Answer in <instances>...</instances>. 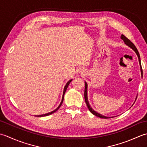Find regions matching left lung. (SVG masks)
Here are the masks:
<instances>
[{"label": "left lung", "mask_w": 147, "mask_h": 147, "mask_svg": "<svg viewBox=\"0 0 147 147\" xmlns=\"http://www.w3.org/2000/svg\"><path fill=\"white\" fill-rule=\"evenodd\" d=\"M121 38L123 40V41L124 42V43H125L126 45H127L128 47H129L131 49H132L135 52V53L136 54L137 56H138V60H139V62H140V67H141V74H142V76H143V71H142V65H141V61H140V54L139 52L138 51V50H137L136 47H135V45L133 44V43L130 41V40L126 38V37L124 36V35H121ZM85 93H84V96H85V102L86 104V105L87 107H88L89 111L92 112V113L93 114L96 115V116H97L98 117H100V118H103V119H107V118H110L111 117H106V116H104V115H103L100 114L98 113V112H96V111H95L91 107V106H90L89 102H88V96H87V87H88V85H87V83L85 82ZM137 98V97H136Z\"/></svg>", "instance_id": "8db88e82"}]
</instances>
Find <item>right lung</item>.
Returning <instances> with one entry per match:
<instances>
[{
  "mask_svg": "<svg viewBox=\"0 0 147 147\" xmlns=\"http://www.w3.org/2000/svg\"><path fill=\"white\" fill-rule=\"evenodd\" d=\"M73 80H70L69 81H68L67 82V83H66V85H65V86H64V92H63V95H62V100H61V104H60V105H59L58 107H57V109H55L54 111H52V112H49V113H47V114H42V115H35V116H37V117H43V116H47V115H51V114H53V113H54L55 112H56L57 111L58 109L60 108V107H61V105H62V102H63V100H64V94H65V91H66V90H67V87H68V85H69V83L71 82V81Z\"/></svg>",
  "mask_w": 147,
  "mask_h": 147,
  "instance_id": "right-lung-1",
  "label": "right lung"
}]
</instances>
